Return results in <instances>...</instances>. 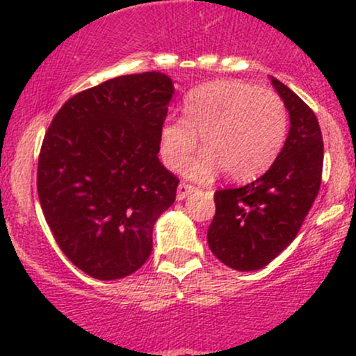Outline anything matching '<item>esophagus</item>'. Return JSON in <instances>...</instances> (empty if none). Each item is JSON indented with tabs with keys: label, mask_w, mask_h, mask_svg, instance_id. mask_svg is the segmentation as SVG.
<instances>
[{
	"label": "esophagus",
	"mask_w": 356,
	"mask_h": 356,
	"mask_svg": "<svg viewBox=\"0 0 356 356\" xmlns=\"http://www.w3.org/2000/svg\"><path fill=\"white\" fill-rule=\"evenodd\" d=\"M194 191H195V187H192L186 182H181V184H179V187H177V201H184V199L189 197V195Z\"/></svg>",
	"instance_id": "esophagus-1"
}]
</instances>
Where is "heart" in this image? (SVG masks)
<instances>
[{"label":"heart","mask_w":356,"mask_h":356,"mask_svg":"<svg viewBox=\"0 0 356 356\" xmlns=\"http://www.w3.org/2000/svg\"><path fill=\"white\" fill-rule=\"evenodd\" d=\"M286 132L288 112L275 92L241 80H216L191 90L184 118L164 122L159 145L165 167L179 170L201 137L204 152L187 164V177L207 182L224 170L229 181L246 182L273 165Z\"/></svg>","instance_id":"b5f03b06"}]
</instances>
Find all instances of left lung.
<instances>
[{
    "label": "left lung",
    "mask_w": 356,
    "mask_h": 356,
    "mask_svg": "<svg viewBox=\"0 0 356 356\" xmlns=\"http://www.w3.org/2000/svg\"><path fill=\"white\" fill-rule=\"evenodd\" d=\"M289 113V132L268 172L254 182L214 194L207 243L220 263L256 271L296 238L321 184L323 137L316 115L293 90L271 76Z\"/></svg>",
    "instance_id": "left-lung-1"
}]
</instances>
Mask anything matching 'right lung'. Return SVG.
<instances>
[{
  "label": "right lung",
  "instance_id": "add662e5",
  "mask_svg": "<svg viewBox=\"0 0 356 356\" xmlns=\"http://www.w3.org/2000/svg\"><path fill=\"white\" fill-rule=\"evenodd\" d=\"M174 81L122 75L76 93L43 138L38 197L63 254L95 280L136 273L152 252L155 220L179 179L159 161Z\"/></svg>",
  "mask_w": 356,
  "mask_h": 356
}]
</instances>
